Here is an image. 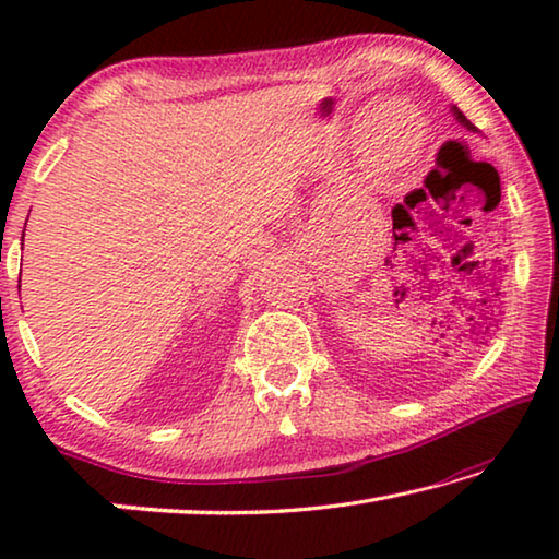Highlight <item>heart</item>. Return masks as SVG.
<instances>
[{
  "mask_svg": "<svg viewBox=\"0 0 559 559\" xmlns=\"http://www.w3.org/2000/svg\"><path fill=\"white\" fill-rule=\"evenodd\" d=\"M424 147V126L419 120H414V126L404 132V135L392 143V147H384L377 143L374 147V157L377 165H380L384 173H402L409 165H414V159L419 157Z\"/></svg>",
  "mask_w": 559,
  "mask_h": 559,
  "instance_id": "heart-1",
  "label": "heart"
}]
</instances>
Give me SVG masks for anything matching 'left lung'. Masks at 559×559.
I'll list each match as a JSON object with an SVG mask.
<instances>
[{
	"mask_svg": "<svg viewBox=\"0 0 559 559\" xmlns=\"http://www.w3.org/2000/svg\"><path fill=\"white\" fill-rule=\"evenodd\" d=\"M451 112H453V118H456L463 128L471 130V132H478V130H476V126H473V122H471L466 116H463V112H461L456 106H451Z\"/></svg>",
	"mask_w": 559,
	"mask_h": 559,
	"instance_id": "left-lung-1",
	"label": "left lung"
}]
</instances>
